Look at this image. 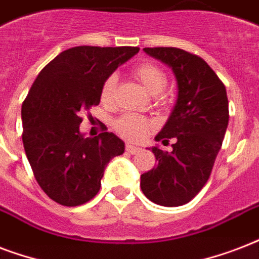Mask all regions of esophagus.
<instances>
[{"mask_svg":"<svg viewBox=\"0 0 259 259\" xmlns=\"http://www.w3.org/2000/svg\"><path fill=\"white\" fill-rule=\"evenodd\" d=\"M140 150H141V148H138V146L130 145V144H127V145H126V152H127V153L136 154V153H138Z\"/></svg>","mask_w":259,"mask_h":259,"instance_id":"34e87169","label":"esophagus"}]
</instances>
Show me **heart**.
<instances>
[{
	"mask_svg": "<svg viewBox=\"0 0 259 259\" xmlns=\"http://www.w3.org/2000/svg\"><path fill=\"white\" fill-rule=\"evenodd\" d=\"M133 75L138 82L141 83L146 93H149L153 97L162 98V91L166 86V75L160 67L153 63H141L134 67ZM115 84H117V76L110 75L102 87V102L107 103L111 101ZM114 126L122 137L130 140V141H141L142 138L146 137V134L149 133L150 129V123L145 118L138 117L134 114L122 115L115 121Z\"/></svg>",
	"mask_w": 259,
	"mask_h": 259,
	"instance_id": "obj_1",
	"label": "heart"
}]
</instances>
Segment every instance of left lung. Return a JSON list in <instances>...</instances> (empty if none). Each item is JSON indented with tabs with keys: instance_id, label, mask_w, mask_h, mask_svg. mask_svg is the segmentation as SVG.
I'll return each mask as SVG.
<instances>
[{
	"instance_id": "obj_1",
	"label": "left lung",
	"mask_w": 259,
	"mask_h": 259,
	"mask_svg": "<svg viewBox=\"0 0 259 259\" xmlns=\"http://www.w3.org/2000/svg\"><path fill=\"white\" fill-rule=\"evenodd\" d=\"M172 70L176 103L156 141L175 138L172 152L152 146L157 166L141 175V189L150 201L177 207L192 200L208 180L229 125L225 84L201 58L173 47L144 48Z\"/></svg>"
}]
</instances>
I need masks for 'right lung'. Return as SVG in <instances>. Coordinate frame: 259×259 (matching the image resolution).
I'll return each instance as SVG.
<instances>
[{"mask_svg":"<svg viewBox=\"0 0 259 259\" xmlns=\"http://www.w3.org/2000/svg\"><path fill=\"white\" fill-rule=\"evenodd\" d=\"M137 47H74L37 75L22 103V142L42 191L67 207L91 200L111 158L125 152L114 133L84 137L80 114L99 105L103 83Z\"/></svg>","mask_w":259,"mask_h":259,"instance_id":"right-lung-1","label":"right lung"}]
</instances>
